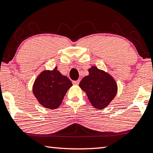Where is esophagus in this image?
<instances>
[{"instance_id": "esophagus-1", "label": "esophagus", "mask_w": 153, "mask_h": 153, "mask_svg": "<svg viewBox=\"0 0 153 153\" xmlns=\"http://www.w3.org/2000/svg\"><path fill=\"white\" fill-rule=\"evenodd\" d=\"M79 83V80H77V81H73V84L75 85H78Z\"/></svg>"}]
</instances>
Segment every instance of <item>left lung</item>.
<instances>
[{
  "mask_svg": "<svg viewBox=\"0 0 153 153\" xmlns=\"http://www.w3.org/2000/svg\"><path fill=\"white\" fill-rule=\"evenodd\" d=\"M89 75L79 83V87L87 94L89 101L96 109L106 108L118 91V85L114 77L96 66L88 69Z\"/></svg>",
  "mask_w": 153,
  "mask_h": 153,
  "instance_id": "8db88e82",
  "label": "left lung"
}]
</instances>
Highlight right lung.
I'll list each match as a JSON object with an SVG mask.
<instances>
[{
  "mask_svg": "<svg viewBox=\"0 0 153 153\" xmlns=\"http://www.w3.org/2000/svg\"><path fill=\"white\" fill-rule=\"evenodd\" d=\"M72 83L57 70H44L35 79L33 93L42 106L54 110L59 106Z\"/></svg>",
  "mask_w": 153,
  "mask_h": 153,
  "instance_id": "add662e5",
  "label": "right lung"
}]
</instances>
